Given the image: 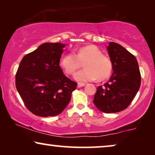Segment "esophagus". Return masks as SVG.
<instances>
[{
  "label": "esophagus",
  "instance_id": "obj_1",
  "mask_svg": "<svg viewBox=\"0 0 155 155\" xmlns=\"http://www.w3.org/2000/svg\"><path fill=\"white\" fill-rule=\"evenodd\" d=\"M84 85H85V84H84V83H78V87H83Z\"/></svg>",
  "mask_w": 155,
  "mask_h": 155
}]
</instances>
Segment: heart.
Returning <instances> with one entry per match:
<instances>
[{
    "mask_svg": "<svg viewBox=\"0 0 155 155\" xmlns=\"http://www.w3.org/2000/svg\"><path fill=\"white\" fill-rule=\"evenodd\" d=\"M84 69L75 74L74 78L78 82H87L107 79L112 72V62L110 58L97 46L87 45L80 48L76 54L68 53L61 59L60 65L68 75H73L82 67Z\"/></svg>",
    "mask_w": 155,
    "mask_h": 155,
    "instance_id": "obj_1",
    "label": "heart"
}]
</instances>
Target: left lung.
<instances>
[{
  "label": "left lung",
  "instance_id": "left-lung-1",
  "mask_svg": "<svg viewBox=\"0 0 155 155\" xmlns=\"http://www.w3.org/2000/svg\"><path fill=\"white\" fill-rule=\"evenodd\" d=\"M107 51L114 72L109 82L97 87L93 102L104 113H116L126 109L134 99L141 75L136 58L122 46L110 42Z\"/></svg>",
  "mask_w": 155,
  "mask_h": 155
}]
</instances>
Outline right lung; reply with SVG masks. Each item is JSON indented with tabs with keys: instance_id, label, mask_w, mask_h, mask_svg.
Returning <instances> with one entry per match:
<instances>
[{
	"instance_id": "obj_1",
	"label": "right lung",
	"mask_w": 155,
	"mask_h": 155,
	"mask_svg": "<svg viewBox=\"0 0 155 155\" xmlns=\"http://www.w3.org/2000/svg\"><path fill=\"white\" fill-rule=\"evenodd\" d=\"M65 44L44 43L25 55L15 75V85L25 105L41 117L60 114L68 104L77 83L59 66Z\"/></svg>"
}]
</instances>
